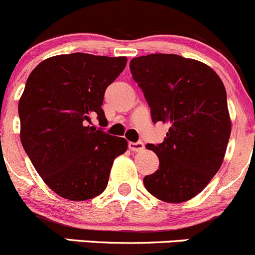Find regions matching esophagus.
I'll list each match as a JSON object with an SVG mask.
<instances>
[{
  "mask_svg": "<svg viewBox=\"0 0 255 255\" xmlns=\"http://www.w3.org/2000/svg\"><path fill=\"white\" fill-rule=\"evenodd\" d=\"M128 148L133 152H140L145 148V146H143L142 142H128Z\"/></svg>",
  "mask_w": 255,
  "mask_h": 255,
  "instance_id": "34e87169",
  "label": "esophagus"
}]
</instances>
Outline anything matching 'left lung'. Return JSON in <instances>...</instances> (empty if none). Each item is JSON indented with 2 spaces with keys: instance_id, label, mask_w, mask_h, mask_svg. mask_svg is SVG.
<instances>
[{
  "instance_id": "left-lung-1",
  "label": "left lung",
  "mask_w": 255,
  "mask_h": 255,
  "mask_svg": "<svg viewBox=\"0 0 255 255\" xmlns=\"http://www.w3.org/2000/svg\"><path fill=\"white\" fill-rule=\"evenodd\" d=\"M130 70L152 122L170 124L163 142L146 145L160 166L145 176L143 185L163 202H186L210 183L223 162L232 128L226 88L207 64L177 54L132 58Z\"/></svg>"
}]
</instances>
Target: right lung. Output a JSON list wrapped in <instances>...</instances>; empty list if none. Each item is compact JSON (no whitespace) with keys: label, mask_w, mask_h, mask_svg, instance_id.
Returning a JSON list of instances; mask_svg holds the SVG:
<instances>
[{"label":"right lung","mask_w":255,"mask_h":255,"mask_svg":"<svg viewBox=\"0 0 255 255\" xmlns=\"http://www.w3.org/2000/svg\"><path fill=\"white\" fill-rule=\"evenodd\" d=\"M127 62L87 53L54 55L27 79L18 103L21 142L45 185L60 197L85 201L100 195L115 157L127 151L125 138L92 127L93 117L107 123L104 93Z\"/></svg>","instance_id":"right-lung-1"}]
</instances>
